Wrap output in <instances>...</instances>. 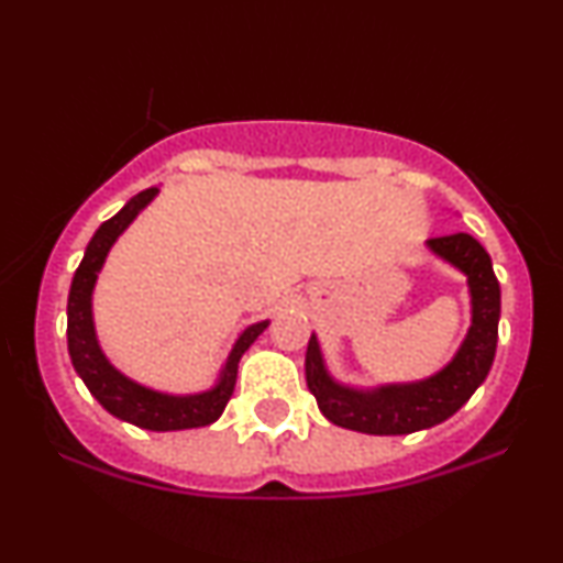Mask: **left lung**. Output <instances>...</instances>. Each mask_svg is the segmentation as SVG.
<instances>
[{"mask_svg":"<svg viewBox=\"0 0 563 563\" xmlns=\"http://www.w3.org/2000/svg\"><path fill=\"white\" fill-rule=\"evenodd\" d=\"M431 254L450 262L468 277L471 328L455 357L442 371L412 384H386L376 389H354L339 384L328 373L318 335L307 346V386L318 399L328 421L360 434L394 437L431 429L448 421L468 402L487 378L497 349V320H500V283L493 260L468 232L431 238L426 241Z\"/></svg>","mask_w":563,"mask_h":563,"instance_id":"1","label":"left lung"}]
</instances>
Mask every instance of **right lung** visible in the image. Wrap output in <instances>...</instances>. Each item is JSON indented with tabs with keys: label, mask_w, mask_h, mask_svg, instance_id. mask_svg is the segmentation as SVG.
Wrapping results in <instances>:
<instances>
[{
	"label": "right lung",
	"mask_w": 563,
	"mask_h": 563,
	"mask_svg": "<svg viewBox=\"0 0 563 563\" xmlns=\"http://www.w3.org/2000/svg\"><path fill=\"white\" fill-rule=\"evenodd\" d=\"M156 196L158 187H147V190L137 192L132 200H126V206L119 214L108 219V222H102L92 235V241H89L68 294V354L76 373H79L84 384H87L89 394H92L97 402L106 407L111 416L147 431L200 429V426L214 423L224 412V407H228L232 397V389H235L238 363H241L245 349L260 339V333H264L269 320L254 322V325H249L241 335H238L235 346H232V352L228 354V363H224L217 384L211 386L209 391L177 397V394L147 389V386L126 378L124 373L115 371V367L108 363L100 344H97L92 320V290L97 275H100L102 264H106L111 245L119 241L121 232L134 222V217H137Z\"/></svg>",
	"instance_id": "right-lung-1"
}]
</instances>
